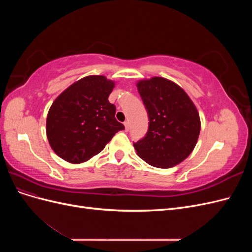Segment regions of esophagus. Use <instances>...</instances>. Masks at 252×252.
I'll return each mask as SVG.
<instances>
[{
	"mask_svg": "<svg viewBox=\"0 0 252 252\" xmlns=\"http://www.w3.org/2000/svg\"><path fill=\"white\" fill-rule=\"evenodd\" d=\"M124 126H125V130L128 131L129 130V122L128 121L124 122Z\"/></svg>",
	"mask_w": 252,
	"mask_h": 252,
	"instance_id": "34e87169",
	"label": "esophagus"
}]
</instances>
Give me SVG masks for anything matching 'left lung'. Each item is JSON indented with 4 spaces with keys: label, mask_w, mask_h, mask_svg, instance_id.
Instances as JSON below:
<instances>
[{
    "label": "left lung",
    "mask_w": 252,
    "mask_h": 252,
    "mask_svg": "<svg viewBox=\"0 0 252 252\" xmlns=\"http://www.w3.org/2000/svg\"><path fill=\"white\" fill-rule=\"evenodd\" d=\"M136 87L146 107L149 127L133 144L141 158L158 168H171L194 149L201 130L200 114L184 89L161 77L141 80Z\"/></svg>",
    "instance_id": "left-lung-1"
}]
</instances>
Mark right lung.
Masks as SVG:
<instances>
[{
  "mask_svg": "<svg viewBox=\"0 0 252 252\" xmlns=\"http://www.w3.org/2000/svg\"><path fill=\"white\" fill-rule=\"evenodd\" d=\"M116 83L104 75H88L66 88L49 108L46 134L56 154L72 164L88 161L124 125L114 118L108 96Z\"/></svg>",
  "mask_w": 252,
  "mask_h": 252,
  "instance_id": "1",
  "label": "right lung"
}]
</instances>
